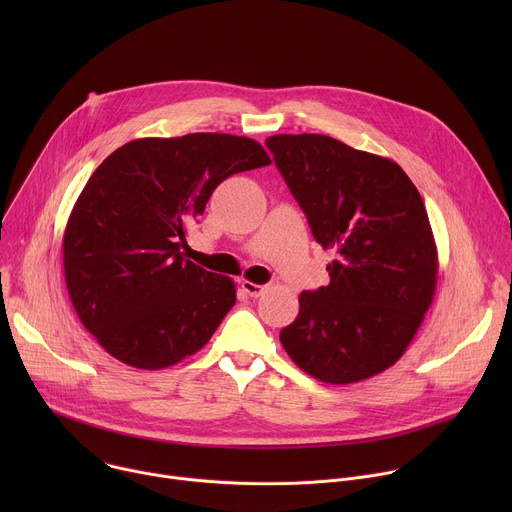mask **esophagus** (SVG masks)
Here are the masks:
<instances>
[{"instance_id":"34e87169","label":"esophagus","mask_w":512,"mask_h":512,"mask_svg":"<svg viewBox=\"0 0 512 512\" xmlns=\"http://www.w3.org/2000/svg\"><path fill=\"white\" fill-rule=\"evenodd\" d=\"M241 287H243V291L247 296H251V298H259V296H263V291L267 289V285H259V283H253V281H247V279H243L241 281Z\"/></svg>"}]
</instances>
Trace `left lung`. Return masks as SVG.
Here are the masks:
<instances>
[{
	"label": "left lung",
	"mask_w": 512,
	"mask_h": 512,
	"mask_svg": "<svg viewBox=\"0 0 512 512\" xmlns=\"http://www.w3.org/2000/svg\"><path fill=\"white\" fill-rule=\"evenodd\" d=\"M314 239L334 251L330 283L302 291L279 340L310 377L348 385L403 356L429 310L437 247L425 204L389 158L318 133L267 137Z\"/></svg>",
	"instance_id": "obj_1"
}]
</instances>
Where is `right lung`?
I'll use <instances>...</instances> for the list:
<instances>
[{
  "label": "right lung",
  "mask_w": 512,
  "mask_h": 512,
  "mask_svg": "<svg viewBox=\"0 0 512 512\" xmlns=\"http://www.w3.org/2000/svg\"><path fill=\"white\" fill-rule=\"evenodd\" d=\"M231 133L143 137L89 178L62 237L64 281L83 326L117 360L160 371L198 352L237 302L231 277L184 257L214 188L269 166Z\"/></svg>",
  "instance_id": "obj_1"
}]
</instances>
